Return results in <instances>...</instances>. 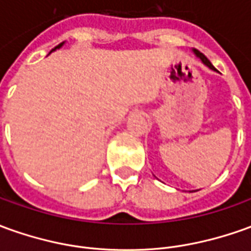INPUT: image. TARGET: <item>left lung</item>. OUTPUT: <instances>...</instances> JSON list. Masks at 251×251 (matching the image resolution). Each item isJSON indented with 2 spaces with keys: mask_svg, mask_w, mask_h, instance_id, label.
<instances>
[{
  "mask_svg": "<svg viewBox=\"0 0 251 251\" xmlns=\"http://www.w3.org/2000/svg\"><path fill=\"white\" fill-rule=\"evenodd\" d=\"M194 53H195V54H197V56L200 57V58H201L202 63L205 64V65H208V67H209V68H210V70H215V71H216V68H215V67H213V65H212V63L209 61V60H208V58H206V57H205V56H203V54H202L201 51H198V50H194Z\"/></svg>",
  "mask_w": 251,
  "mask_h": 251,
  "instance_id": "left-lung-1",
  "label": "left lung"
}]
</instances>
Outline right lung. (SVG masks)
<instances>
[{
	"instance_id": "1",
	"label": "right lung",
	"mask_w": 251,
	"mask_h": 251,
	"mask_svg": "<svg viewBox=\"0 0 251 251\" xmlns=\"http://www.w3.org/2000/svg\"><path fill=\"white\" fill-rule=\"evenodd\" d=\"M61 46H63V43H60V45H57L56 49H58V48H61ZM53 50H54V49H53ZM53 50H51V51H53Z\"/></svg>"
}]
</instances>
